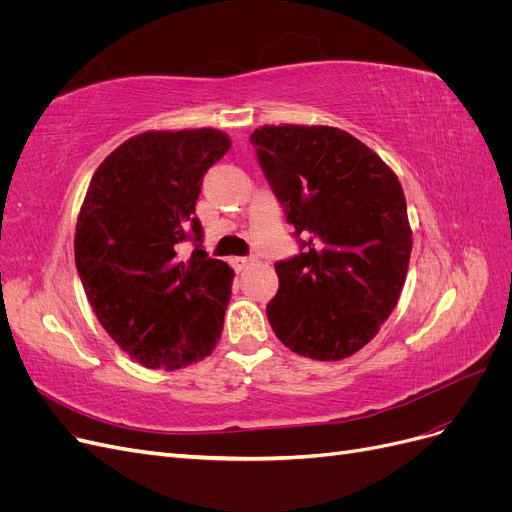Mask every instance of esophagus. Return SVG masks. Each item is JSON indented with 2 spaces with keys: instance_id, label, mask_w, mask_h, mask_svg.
Listing matches in <instances>:
<instances>
[{
  "instance_id": "obj_1",
  "label": "esophagus",
  "mask_w": 512,
  "mask_h": 512,
  "mask_svg": "<svg viewBox=\"0 0 512 512\" xmlns=\"http://www.w3.org/2000/svg\"><path fill=\"white\" fill-rule=\"evenodd\" d=\"M252 262V258H245V256H241V258H232V265H235V269L237 271H243L247 265H250Z\"/></svg>"
}]
</instances>
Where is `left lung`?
<instances>
[{
  "label": "left lung",
  "instance_id": "1",
  "mask_svg": "<svg viewBox=\"0 0 512 512\" xmlns=\"http://www.w3.org/2000/svg\"><path fill=\"white\" fill-rule=\"evenodd\" d=\"M303 252L277 262L267 318L307 359L342 361L374 339L408 273L412 228L397 175L331 126H262L250 136Z\"/></svg>",
  "mask_w": 512,
  "mask_h": 512
}]
</instances>
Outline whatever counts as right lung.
Returning a JSON list of instances; mask_svg holds the SVG:
<instances>
[{
    "label": "right lung",
    "mask_w": 512,
    "mask_h": 512,
    "mask_svg": "<svg viewBox=\"0 0 512 512\" xmlns=\"http://www.w3.org/2000/svg\"><path fill=\"white\" fill-rule=\"evenodd\" d=\"M222 130H149L121 143L89 181L74 260L96 318L132 361L181 369L215 350L232 292L224 260L179 256L203 177L230 149Z\"/></svg>",
    "instance_id": "add662e5"
}]
</instances>
